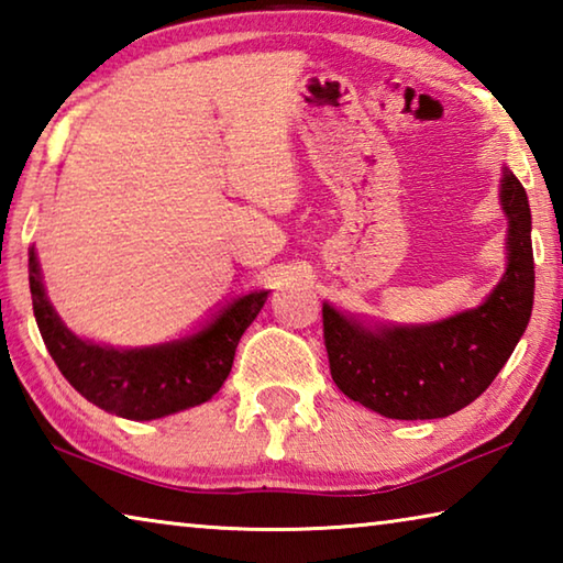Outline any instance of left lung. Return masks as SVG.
Instances as JSON below:
<instances>
[{
  "instance_id": "1",
  "label": "left lung",
  "mask_w": 563,
  "mask_h": 563,
  "mask_svg": "<svg viewBox=\"0 0 563 563\" xmlns=\"http://www.w3.org/2000/svg\"><path fill=\"white\" fill-rule=\"evenodd\" d=\"M501 208L509 218V265L479 308L434 325L369 330L322 305L330 375L350 399L389 419H437L460 412L494 383L533 305L529 198L509 168Z\"/></svg>"
}]
</instances>
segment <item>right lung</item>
<instances>
[{
  "label": "right lung",
  "instance_id": "right-lung-1",
  "mask_svg": "<svg viewBox=\"0 0 563 563\" xmlns=\"http://www.w3.org/2000/svg\"><path fill=\"white\" fill-rule=\"evenodd\" d=\"M34 318L56 367L101 409L126 419H156L208 402L233 367L235 347L268 292H251L221 310L196 335L144 350H113L76 338L46 300L40 263L30 251Z\"/></svg>",
  "mask_w": 563,
  "mask_h": 563
}]
</instances>
